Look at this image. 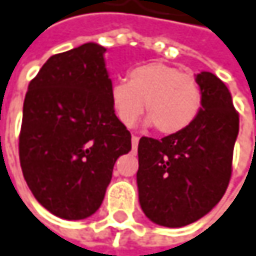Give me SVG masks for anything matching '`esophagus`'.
Listing matches in <instances>:
<instances>
[{
	"mask_svg": "<svg viewBox=\"0 0 256 256\" xmlns=\"http://www.w3.org/2000/svg\"><path fill=\"white\" fill-rule=\"evenodd\" d=\"M138 144H139V138L138 136H132V146H133V150L138 148Z\"/></svg>",
	"mask_w": 256,
	"mask_h": 256,
	"instance_id": "34e87169",
	"label": "esophagus"
}]
</instances>
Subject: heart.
<instances>
[{
	"label": "heart",
	"mask_w": 256,
	"mask_h": 256,
	"mask_svg": "<svg viewBox=\"0 0 256 256\" xmlns=\"http://www.w3.org/2000/svg\"><path fill=\"white\" fill-rule=\"evenodd\" d=\"M110 101L124 126L138 122L145 102L148 124L162 134H174L196 118L202 94L194 76L166 62H148L130 70L128 82L112 83Z\"/></svg>",
	"instance_id": "obj_1"
}]
</instances>
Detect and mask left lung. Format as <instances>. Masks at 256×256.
Returning a JSON list of instances; mask_svg holds the SVG:
<instances>
[{
  "label": "left lung",
  "instance_id": "1",
  "mask_svg": "<svg viewBox=\"0 0 256 256\" xmlns=\"http://www.w3.org/2000/svg\"><path fill=\"white\" fill-rule=\"evenodd\" d=\"M196 82L202 106L190 126L162 139L140 138L136 174L145 216L164 227H183L208 214L232 177L239 112L227 86L212 73Z\"/></svg>",
  "mask_w": 256,
  "mask_h": 256
}]
</instances>
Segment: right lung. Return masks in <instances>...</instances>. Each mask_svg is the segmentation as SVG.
Returning <instances> with one entry per match:
<instances>
[{
    "instance_id": "1",
    "label": "right lung",
    "mask_w": 256,
    "mask_h": 256,
    "mask_svg": "<svg viewBox=\"0 0 256 256\" xmlns=\"http://www.w3.org/2000/svg\"><path fill=\"white\" fill-rule=\"evenodd\" d=\"M104 46L83 44L50 57L29 83L18 136L24 180L36 200L64 220L102 204L132 134L110 101Z\"/></svg>"
}]
</instances>
